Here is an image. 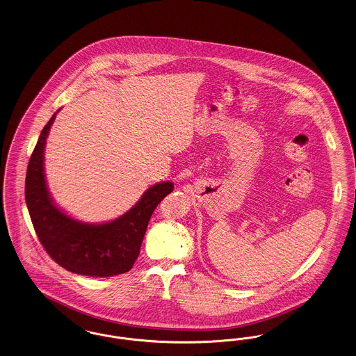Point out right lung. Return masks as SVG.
<instances>
[{"label": "right lung", "instance_id": "add662e5", "mask_svg": "<svg viewBox=\"0 0 356 356\" xmlns=\"http://www.w3.org/2000/svg\"><path fill=\"white\" fill-rule=\"evenodd\" d=\"M56 114L41 131L31 153L25 200L35 234L49 257L70 273L106 278L127 273L138 258L149 220L174 188L171 182L152 186L122 217L104 225H86L54 206L44 174V149Z\"/></svg>", "mask_w": 356, "mask_h": 356}]
</instances>
